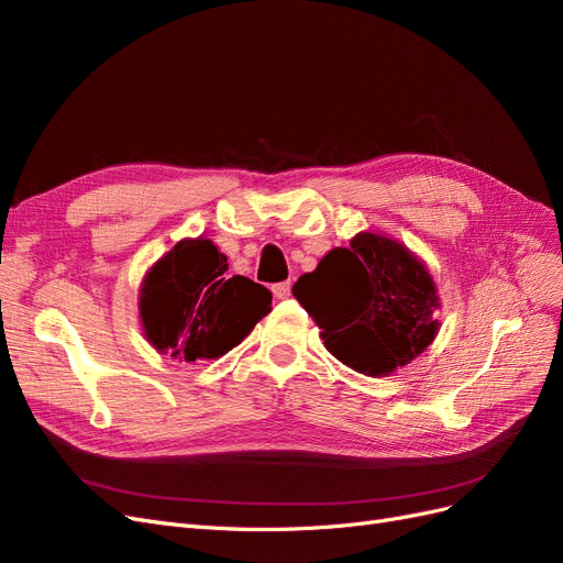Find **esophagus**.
<instances>
[{
	"label": "esophagus",
	"mask_w": 563,
	"mask_h": 563,
	"mask_svg": "<svg viewBox=\"0 0 563 563\" xmlns=\"http://www.w3.org/2000/svg\"><path fill=\"white\" fill-rule=\"evenodd\" d=\"M272 294H275L277 300H286L288 296H291V282H279L272 286Z\"/></svg>",
	"instance_id": "obj_1"
}]
</instances>
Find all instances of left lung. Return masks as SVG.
Listing matches in <instances>:
<instances>
[{
	"label": "left lung",
	"mask_w": 563,
	"mask_h": 563,
	"mask_svg": "<svg viewBox=\"0 0 563 563\" xmlns=\"http://www.w3.org/2000/svg\"><path fill=\"white\" fill-rule=\"evenodd\" d=\"M294 296L319 323L327 350L366 376H387L428 347L439 323L432 277L401 244L362 232L333 249Z\"/></svg>",
	"instance_id": "1"
}]
</instances>
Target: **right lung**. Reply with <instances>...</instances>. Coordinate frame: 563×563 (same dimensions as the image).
<instances>
[{
    "label": "right lung",
    "mask_w": 563,
    "mask_h": 563,
    "mask_svg": "<svg viewBox=\"0 0 563 563\" xmlns=\"http://www.w3.org/2000/svg\"><path fill=\"white\" fill-rule=\"evenodd\" d=\"M265 286L228 277L213 242L183 240L147 272L141 319L155 350L180 362L218 360L251 333L272 308Z\"/></svg>",
    "instance_id": "obj_1"
}]
</instances>
